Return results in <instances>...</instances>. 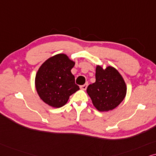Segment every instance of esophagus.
Listing matches in <instances>:
<instances>
[{
  "instance_id": "esophagus-1",
  "label": "esophagus",
  "mask_w": 156,
  "mask_h": 156,
  "mask_svg": "<svg viewBox=\"0 0 156 156\" xmlns=\"http://www.w3.org/2000/svg\"><path fill=\"white\" fill-rule=\"evenodd\" d=\"M87 87H88V83H86V84L83 85V86H80V89H82V90H86V88H87Z\"/></svg>"
}]
</instances>
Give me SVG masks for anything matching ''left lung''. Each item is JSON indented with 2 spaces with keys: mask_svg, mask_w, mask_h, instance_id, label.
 <instances>
[{
  "mask_svg": "<svg viewBox=\"0 0 156 156\" xmlns=\"http://www.w3.org/2000/svg\"><path fill=\"white\" fill-rule=\"evenodd\" d=\"M94 107L98 111L106 112L118 106L123 101L127 87L123 76L113 66L95 68V82L87 88Z\"/></svg>",
  "mask_w": 156,
  "mask_h": 156,
  "instance_id": "left-lung-1",
  "label": "left lung"
}]
</instances>
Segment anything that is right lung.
Returning <instances> with one entry per match:
<instances>
[{"mask_svg":"<svg viewBox=\"0 0 156 156\" xmlns=\"http://www.w3.org/2000/svg\"><path fill=\"white\" fill-rule=\"evenodd\" d=\"M75 63L66 54L59 53L49 58L40 66L35 85L39 97L45 103L61 108L67 103L70 95L79 90L70 71Z\"/></svg>","mask_w":156,"mask_h":156,"instance_id":"add662e5","label":"right lung"}]
</instances>
